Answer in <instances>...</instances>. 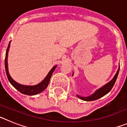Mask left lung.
Listing matches in <instances>:
<instances>
[{
	"instance_id": "8db88e82",
	"label": "left lung",
	"mask_w": 127,
	"mask_h": 127,
	"mask_svg": "<svg viewBox=\"0 0 127 127\" xmlns=\"http://www.w3.org/2000/svg\"><path fill=\"white\" fill-rule=\"evenodd\" d=\"M119 70H120V67H119L118 69L117 72H116V74H115V76H114L113 79L110 81L109 83H107V84L104 85L102 87L97 90L95 92V93H94L92 95H90L88 97H81V96H79L78 95H77V96L79 98H81L83 100H85V101H93V100H97L98 98L102 97L103 96L108 94L110 91L111 90L112 88H113V86H114V83H115V82L116 81V79H117L118 76Z\"/></svg>"
}]
</instances>
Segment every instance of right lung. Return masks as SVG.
I'll return each instance as SVG.
<instances>
[{"label": "right lung", "instance_id": "1", "mask_svg": "<svg viewBox=\"0 0 127 127\" xmlns=\"http://www.w3.org/2000/svg\"><path fill=\"white\" fill-rule=\"evenodd\" d=\"M10 43L11 41L9 43V45L7 48L6 53H5V72H6L7 77L8 78L9 81L10 82V83L14 86V88L16 90L21 92L23 94H25L27 95H35L37 94H39V93L42 92V91H44L46 88H47L48 84L50 83V79L52 76L53 72H54L55 69H56L57 65L54 66L52 69H51L49 73L46 76V77L44 78L42 81H41L40 83L38 85H34V86H27V85H20V84L18 83L17 82H16L15 81L13 80V79L9 75L8 71V65H7V57H8V51H9V48L10 47Z\"/></svg>", "mask_w": 127, "mask_h": 127}]
</instances>
